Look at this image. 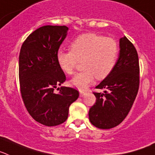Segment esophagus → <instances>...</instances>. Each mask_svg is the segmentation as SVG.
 I'll list each match as a JSON object with an SVG mask.
<instances>
[{"mask_svg":"<svg viewBox=\"0 0 155 155\" xmlns=\"http://www.w3.org/2000/svg\"><path fill=\"white\" fill-rule=\"evenodd\" d=\"M84 94H85V93L83 92V91H79V97H83L84 96Z\"/></svg>","mask_w":155,"mask_h":155,"instance_id":"1","label":"esophagus"}]
</instances>
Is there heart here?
I'll list each match as a JSON object with an SVG mask.
<instances>
[{
	"mask_svg": "<svg viewBox=\"0 0 155 155\" xmlns=\"http://www.w3.org/2000/svg\"><path fill=\"white\" fill-rule=\"evenodd\" d=\"M119 54V46L115 39L97 33H85L76 37L71 50H59L57 61L63 72L71 75L83 61L84 70L74 76L70 84L80 91L87 88L94 77L103 79L115 67Z\"/></svg>",
	"mask_w": 155,
	"mask_h": 155,
	"instance_id": "b5f03b06",
	"label": "heart"
}]
</instances>
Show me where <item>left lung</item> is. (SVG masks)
I'll return each mask as SVG.
<instances>
[{
    "label": "left lung",
    "mask_w": 155,
    "mask_h": 155,
    "mask_svg": "<svg viewBox=\"0 0 155 155\" xmlns=\"http://www.w3.org/2000/svg\"><path fill=\"white\" fill-rule=\"evenodd\" d=\"M120 53L112 72L95 88L96 102L90 108L89 118L103 130L119 125L130 112L140 86V65L135 47L126 37L120 39Z\"/></svg>",
    "instance_id": "8db88e82"
}]
</instances>
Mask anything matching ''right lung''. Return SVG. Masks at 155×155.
<instances>
[{"instance_id":"obj_1","label":"right lung","mask_w":155,"mask_h":155,"mask_svg":"<svg viewBox=\"0 0 155 155\" xmlns=\"http://www.w3.org/2000/svg\"><path fill=\"white\" fill-rule=\"evenodd\" d=\"M65 25H44L29 35L21 47L18 62L20 92L25 107L35 121L55 126L66 121L70 104L79 91L57 86L66 79L57 53L67 35Z\"/></svg>"}]
</instances>
